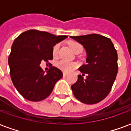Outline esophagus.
I'll use <instances>...</instances> for the list:
<instances>
[{
    "mask_svg": "<svg viewBox=\"0 0 131 131\" xmlns=\"http://www.w3.org/2000/svg\"><path fill=\"white\" fill-rule=\"evenodd\" d=\"M63 76H64V77H67V73H63Z\"/></svg>",
    "mask_w": 131,
    "mask_h": 131,
    "instance_id": "obj_1",
    "label": "esophagus"
}]
</instances>
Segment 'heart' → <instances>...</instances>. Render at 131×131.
Instances as JSON below:
<instances>
[{
	"mask_svg": "<svg viewBox=\"0 0 131 131\" xmlns=\"http://www.w3.org/2000/svg\"><path fill=\"white\" fill-rule=\"evenodd\" d=\"M69 46L71 49L75 52L79 50H83L82 46L77 42H70L69 43ZM59 49H60V44H56L53 47L52 49V54L54 57H56L58 54L59 52ZM56 66L58 69H61L62 71L64 72H70L72 70H74V69H76L78 67L77 63L76 62H68L67 60H62L58 61L56 63Z\"/></svg>",
	"mask_w": 131,
	"mask_h": 131,
	"instance_id": "heart-1",
	"label": "heart"
}]
</instances>
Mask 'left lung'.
<instances>
[{
    "mask_svg": "<svg viewBox=\"0 0 131 131\" xmlns=\"http://www.w3.org/2000/svg\"><path fill=\"white\" fill-rule=\"evenodd\" d=\"M81 44L86 51V64L79 67L81 75L71 85L75 97L83 103L96 104L110 93L118 72L117 52L110 38L100 34L70 36Z\"/></svg>",
    "mask_w": 131,
    "mask_h": 131,
    "instance_id": "8db88e82",
    "label": "left lung"
}]
</instances>
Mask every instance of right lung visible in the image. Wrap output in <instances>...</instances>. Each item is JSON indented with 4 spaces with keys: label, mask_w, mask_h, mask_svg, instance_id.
<instances>
[{
    "label": "right lung",
    "mask_w": 131,
    "mask_h": 131,
    "mask_svg": "<svg viewBox=\"0 0 131 131\" xmlns=\"http://www.w3.org/2000/svg\"><path fill=\"white\" fill-rule=\"evenodd\" d=\"M67 36H55L38 30H28L16 38L8 57L11 79L24 98L41 101L50 95L62 72L51 67L45 74L41 61L52 60V49Z\"/></svg>",
    "instance_id": "1"
}]
</instances>
